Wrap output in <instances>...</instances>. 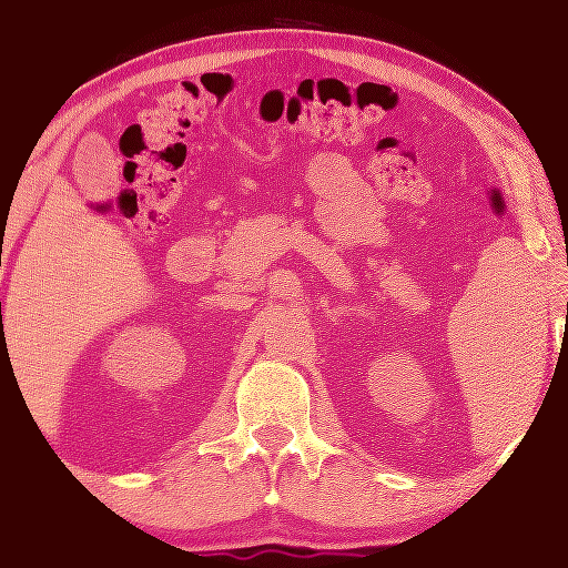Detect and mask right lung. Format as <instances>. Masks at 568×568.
<instances>
[{
	"label": "right lung",
	"instance_id": "obj_1",
	"mask_svg": "<svg viewBox=\"0 0 568 568\" xmlns=\"http://www.w3.org/2000/svg\"><path fill=\"white\" fill-rule=\"evenodd\" d=\"M0 307H2V305H0Z\"/></svg>",
	"mask_w": 568,
	"mask_h": 568
}]
</instances>
